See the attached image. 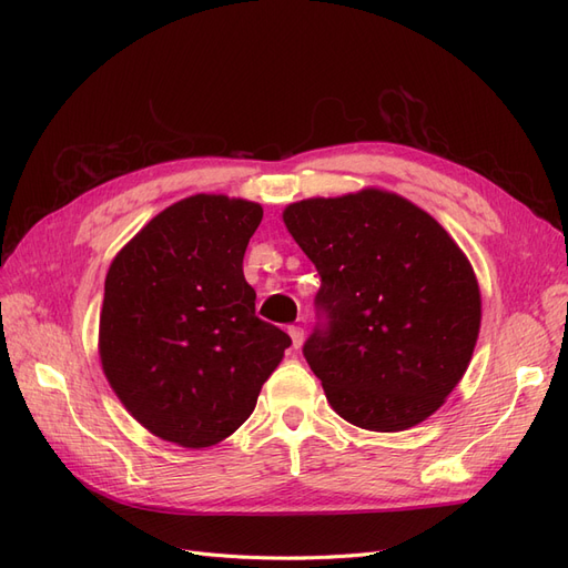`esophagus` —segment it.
<instances>
[{
  "mask_svg": "<svg viewBox=\"0 0 568 568\" xmlns=\"http://www.w3.org/2000/svg\"><path fill=\"white\" fill-rule=\"evenodd\" d=\"M288 336H291V343H294V348L298 351L303 346V336H305L303 326H288Z\"/></svg>",
  "mask_w": 568,
  "mask_h": 568,
  "instance_id": "obj_1",
  "label": "esophagus"
}]
</instances>
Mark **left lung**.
<instances>
[{
	"instance_id": "1",
	"label": "left lung",
	"mask_w": 568,
	"mask_h": 568,
	"mask_svg": "<svg viewBox=\"0 0 568 568\" xmlns=\"http://www.w3.org/2000/svg\"><path fill=\"white\" fill-rule=\"evenodd\" d=\"M284 225L320 274L303 355L338 415L369 432L424 422L471 359L480 294L438 222L365 189L288 205Z\"/></svg>"
}]
</instances>
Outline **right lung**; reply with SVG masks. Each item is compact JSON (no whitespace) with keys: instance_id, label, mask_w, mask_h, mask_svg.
I'll use <instances>...</instances> for the list:
<instances>
[{"instance_id":"add662e5","label":"right lung","mask_w":568,"mask_h":568,"mask_svg":"<svg viewBox=\"0 0 568 568\" xmlns=\"http://www.w3.org/2000/svg\"><path fill=\"white\" fill-rule=\"evenodd\" d=\"M257 203L192 196L170 205L115 255L99 353L130 415L163 440L209 448L255 407L291 338L255 315L244 280Z\"/></svg>"}]
</instances>
